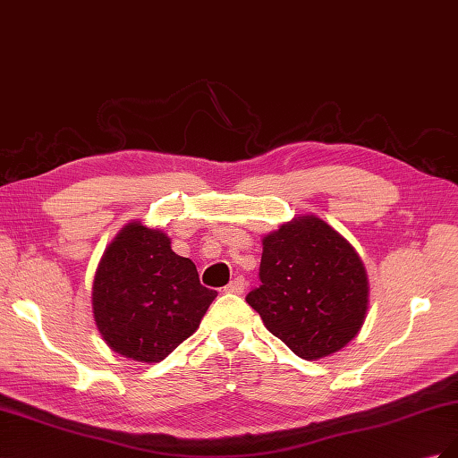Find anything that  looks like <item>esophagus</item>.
Returning <instances> with one entry per match:
<instances>
[{"mask_svg":"<svg viewBox=\"0 0 458 458\" xmlns=\"http://www.w3.org/2000/svg\"><path fill=\"white\" fill-rule=\"evenodd\" d=\"M244 279L242 276H237V279H233L227 286H225V293H231V294H242L244 293Z\"/></svg>","mask_w":458,"mask_h":458,"instance_id":"esophagus-1","label":"esophagus"}]
</instances>
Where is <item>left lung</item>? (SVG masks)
Returning a JSON list of instances; mask_svg holds the SVG:
<instances>
[{
    "mask_svg": "<svg viewBox=\"0 0 458 458\" xmlns=\"http://www.w3.org/2000/svg\"><path fill=\"white\" fill-rule=\"evenodd\" d=\"M259 288L246 296L263 325L306 361L345 348L369 310V276L352 242L313 214L261 239Z\"/></svg>",
    "mask_w": 458,
    "mask_h": 458,
    "instance_id": "8db88e82",
    "label": "left lung"
}]
</instances>
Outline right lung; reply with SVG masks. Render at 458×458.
Instances as JSON below:
<instances>
[{
  "mask_svg": "<svg viewBox=\"0 0 458 458\" xmlns=\"http://www.w3.org/2000/svg\"><path fill=\"white\" fill-rule=\"evenodd\" d=\"M217 296L200 284L195 263L141 219L123 225L101 256L91 286L97 330L110 350L160 363L200 327Z\"/></svg>",
  "mask_w": 458,
  "mask_h": 458,
  "instance_id": "right-lung-1",
  "label": "right lung"
}]
</instances>
